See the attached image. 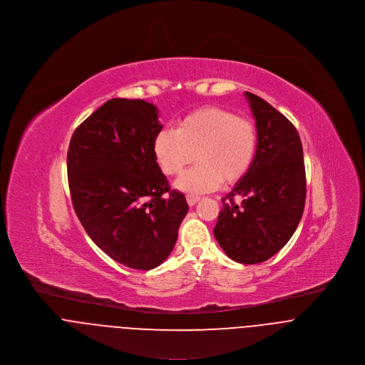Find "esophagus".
<instances>
[{"instance_id":"34e87169","label":"esophagus","mask_w":365,"mask_h":365,"mask_svg":"<svg viewBox=\"0 0 365 365\" xmlns=\"http://www.w3.org/2000/svg\"><path fill=\"white\" fill-rule=\"evenodd\" d=\"M186 200L189 203V206H195L199 200H200V196H196V195H186Z\"/></svg>"}]
</instances>
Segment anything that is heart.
<instances>
[{"label": "heart", "mask_w": 365, "mask_h": 365, "mask_svg": "<svg viewBox=\"0 0 365 365\" xmlns=\"http://www.w3.org/2000/svg\"><path fill=\"white\" fill-rule=\"evenodd\" d=\"M257 152V130L252 121L221 107H202L182 117L175 128H163L153 141L160 170L179 175L195 155L197 165L185 172L176 189L203 193L222 183L232 185L250 170Z\"/></svg>", "instance_id": "b5f03b06"}]
</instances>
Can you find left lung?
I'll return each mask as SVG.
<instances>
[{
	"mask_svg": "<svg viewBox=\"0 0 365 365\" xmlns=\"http://www.w3.org/2000/svg\"><path fill=\"white\" fill-rule=\"evenodd\" d=\"M245 97L255 118L257 152L250 170L221 200L215 237L231 259L250 265L269 259L291 240L304 209L306 173L291 121L264 98L250 91Z\"/></svg>",
	"mask_w": 365,
	"mask_h": 365,
	"instance_id": "8db88e82",
	"label": "left lung"
}]
</instances>
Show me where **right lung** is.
Wrapping results in <instances>:
<instances>
[{"label": "right lung", "mask_w": 365, "mask_h": 365, "mask_svg": "<svg viewBox=\"0 0 365 365\" xmlns=\"http://www.w3.org/2000/svg\"><path fill=\"white\" fill-rule=\"evenodd\" d=\"M160 130L153 104L111 98L76 128L68 150L81 225L108 257L134 269H153L169 257L189 212L156 162Z\"/></svg>", "instance_id": "add662e5"}]
</instances>
